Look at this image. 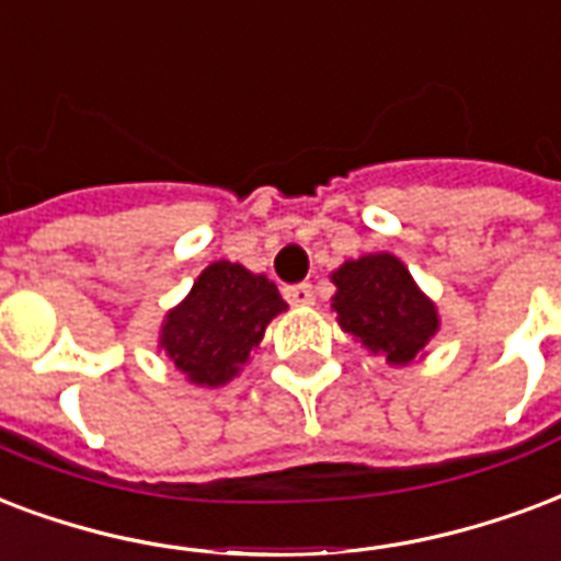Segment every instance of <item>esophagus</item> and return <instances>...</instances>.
<instances>
[{"label":"esophagus","instance_id":"1","mask_svg":"<svg viewBox=\"0 0 561 561\" xmlns=\"http://www.w3.org/2000/svg\"><path fill=\"white\" fill-rule=\"evenodd\" d=\"M285 299H288L290 306H311L314 302V290H311L309 282H299V285H288V288L282 290Z\"/></svg>","mask_w":561,"mask_h":561}]
</instances>
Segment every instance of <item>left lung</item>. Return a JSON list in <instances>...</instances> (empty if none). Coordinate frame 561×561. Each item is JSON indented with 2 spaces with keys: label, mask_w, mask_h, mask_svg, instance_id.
I'll return each instance as SVG.
<instances>
[{
  "label": "left lung",
  "mask_w": 561,
  "mask_h": 561,
  "mask_svg": "<svg viewBox=\"0 0 561 561\" xmlns=\"http://www.w3.org/2000/svg\"><path fill=\"white\" fill-rule=\"evenodd\" d=\"M332 309L344 332L391 365H409L421 356L442 327L435 302L391 252L362 255L332 273Z\"/></svg>",
  "instance_id": "obj_1"
}]
</instances>
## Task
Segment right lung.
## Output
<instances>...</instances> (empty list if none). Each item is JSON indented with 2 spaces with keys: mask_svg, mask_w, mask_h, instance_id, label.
Listing matches in <instances>:
<instances>
[{
  "mask_svg": "<svg viewBox=\"0 0 561 561\" xmlns=\"http://www.w3.org/2000/svg\"><path fill=\"white\" fill-rule=\"evenodd\" d=\"M288 302L262 273L243 264H208L176 309L167 311L158 347L194 385L217 388L250 362L264 329Z\"/></svg>",
  "mask_w": 561,
  "mask_h": 561,
  "instance_id": "add662e5",
  "label": "right lung"
}]
</instances>
